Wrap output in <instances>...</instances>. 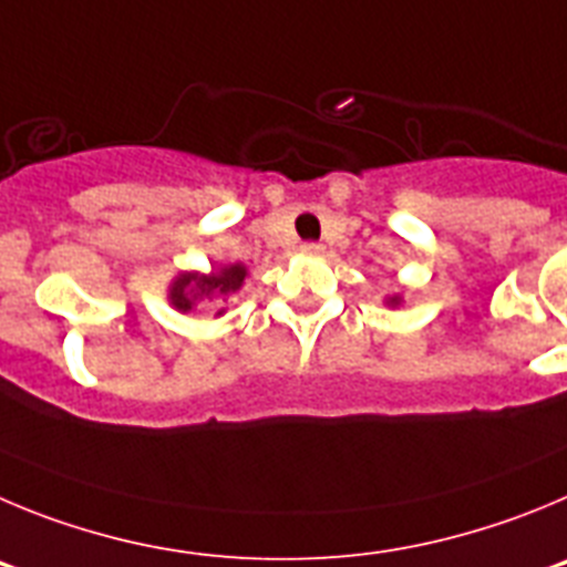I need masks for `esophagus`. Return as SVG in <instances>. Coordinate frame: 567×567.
<instances>
[{
    "instance_id": "obj_1",
    "label": "esophagus",
    "mask_w": 567,
    "mask_h": 567,
    "mask_svg": "<svg viewBox=\"0 0 567 567\" xmlns=\"http://www.w3.org/2000/svg\"><path fill=\"white\" fill-rule=\"evenodd\" d=\"M302 251L310 254V257H316V254H321V251H324V248H321V243H305Z\"/></svg>"
}]
</instances>
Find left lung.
<instances>
[{"instance_id":"8db88e82","label":"left lung","mask_w":567,"mask_h":567,"mask_svg":"<svg viewBox=\"0 0 567 567\" xmlns=\"http://www.w3.org/2000/svg\"><path fill=\"white\" fill-rule=\"evenodd\" d=\"M390 302H392V305H395V302H398V296H395V299H390Z\"/></svg>"}]
</instances>
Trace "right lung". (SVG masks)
<instances>
[{
    "instance_id": "1",
    "label": "right lung",
    "mask_w": 567,
    "mask_h": 567,
    "mask_svg": "<svg viewBox=\"0 0 567 567\" xmlns=\"http://www.w3.org/2000/svg\"><path fill=\"white\" fill-rule=\"evenodd\" d=\"M243 279H246V268H243V265H228V268L214 271L212 277L183 274L175 282V288H172V305H175L177 310H192V302H195V299H200V296L220 299V296L234 293V290H239Z\"/></svg>"
}]
</instances>
